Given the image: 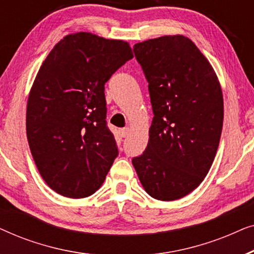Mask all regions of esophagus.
<instances>
[{
    "label": "esophagus",
    "instance_id": "1",
    "mask_svg": "<svg viewBox=\"0 0 254 254\" xmlns=\"http://www.w3.org/2000/svg\"><path fill=\"white\" fill-rule=\"evenodd\" d=\"M128 133H129V129H128V128H123V129L120 130L121 137H126L127 135H128Z\"/></svg>",
    "mask_w": 254,
    "mask_h": 254
}]
</instances>
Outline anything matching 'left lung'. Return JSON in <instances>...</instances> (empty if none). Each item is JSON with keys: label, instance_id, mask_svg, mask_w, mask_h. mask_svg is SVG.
Masks as SVG:
<instances>
[{"label": "left lung", "instance_id": "8db88e82", "mask_svg": "<svg viewBox=\"0 0 254 254\" xmlns=\"http://www.w3.org/2000/svg\"><path fill=\"white\" fill-rule=\"evenodd\" d=\"M149 83L154 112L143 154L134 157L138 179L161 201L186 196L203 182L223 127V95L214 68L182 34L134 45Z\"/></svg>", "mask_w": 254, "mask_h": 254}]
</instances>
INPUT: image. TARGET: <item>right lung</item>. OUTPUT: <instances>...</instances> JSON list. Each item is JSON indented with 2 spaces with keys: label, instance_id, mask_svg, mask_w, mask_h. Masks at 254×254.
Here are the masks:
<instances>
[{
  "label": "right lung",
  "instance_id": "right-lung-1",
  "mask_svg": "<svg viewBox=\"0 0 254 254\" xmlns=\"http://www.w3.org/2000/svg\"><path fill=\"white\" fill-rule=\"evenodd\" d=\"M133 59L127 41L89 32L65 36L41 64L26 106V136L38 171L61 195L102 186L118 156L106 126L105 83Z\"/></svg>",
  "mask_w": 254,
  "mask_h": 254
}]
</instances>
